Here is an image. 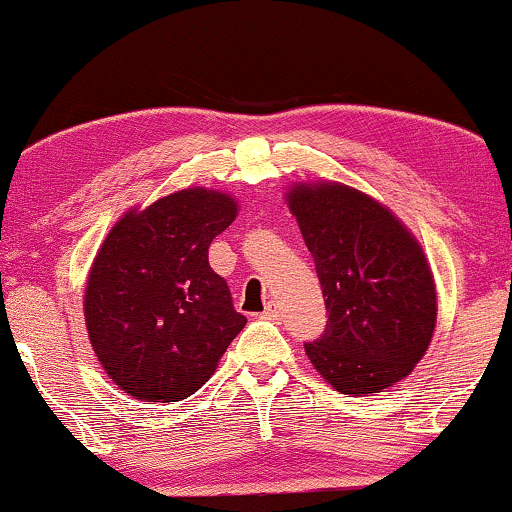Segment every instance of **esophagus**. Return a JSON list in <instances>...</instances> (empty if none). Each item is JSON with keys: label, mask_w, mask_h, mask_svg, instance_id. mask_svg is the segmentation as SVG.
Here are the masks:
<instances>
[{"label": "esophagus", "mask_w": 512, "mask_h": 512, "mask_svg": "<svg viewBox=\"0 0 512 512\" xmlns=\"http://www.w3.org/2000/svg\"><path fill=\"white\" fill-rule=\"evenodd\" d=\"M263 319H270V321H279V317H282V310H279L277 305H268L265 307V312L261 314Z\"/></svg>", "instance_id": "1"}]
</instances>
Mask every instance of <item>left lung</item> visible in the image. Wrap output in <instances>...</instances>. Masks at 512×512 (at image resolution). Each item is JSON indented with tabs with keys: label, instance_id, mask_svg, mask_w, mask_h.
Returning <instances> with one entry per match:
<instances>
[{
	"label": "left lung",
	"instance_id": "8db88e82",
	"mask_svg": "<svg viewBox=\"0 0 512 512\" xmlns=\"http://www.w3.org/2000/svg\"><path fill=\"white\" fill-rule=\"evenodd\" d=\"M286 205L328 310L324 335L305 352L340 394H380L415 370L436 328V282L422 244L387 205L338 181H298Z\"/></svg>",
	"mask_w": 512,
	"mask_h": 512
}]
</instances>
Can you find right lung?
Listing matches in <instances>:
<instances>
[{
  "mask_svg": "<svg viewBox=\"0 0 512 512\" xmlns=\"http://www.w3.org/2000/svg\"><path fill=\"white\" fill-rule=\"evenodd\" d=\"M237 212L230 193L181 188L128 209L104 237L83 317L97 361L123 394L146 403L195 394L247 324L207 258Z\"/></svg>",
  "mask_w": 512,
  "mask_h": 512,
  "instance_id": "obj_1",
  "label": "right lung"
}]
</instances>
